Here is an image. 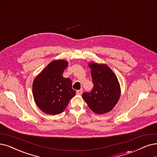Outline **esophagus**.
<instances>
[{"label":"esophagus","instance_id":"34e87169","mask_svg":"<svg viewBox=\"0 0 157 157\" xmlns=\"http://www.w3.org/2000/svg\"><path fill=\"white\" fill-rule=\"evenodd\" d=\"M82 90H79L77 91V95H82Z\"/></svg>","mask_w":157,"mask_h":157}]
</instances>
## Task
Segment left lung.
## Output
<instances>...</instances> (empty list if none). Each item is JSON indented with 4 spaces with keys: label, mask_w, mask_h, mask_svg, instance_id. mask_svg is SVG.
Returning a JSON list of instances; mask_svg holds the SVG:
<instances>
[{
    "label": "left lung",
    "mask_w": 157,
    "mask_h": 157,
    "mask_svg": "<svg viewBox=\"0 0 157 157\" xmlns=\"http://www.w3.org/2000/svg\"><path fill=\"white\" fill-rule=\"evenodd\" d=\"M93 88L84 92L82 98L89 108L97 114L108 113L113 108L121 96V87L115 74L105 64L90 63Z\"/></svg>",
    "instance_id": "8db88e82"
}]
</instances>
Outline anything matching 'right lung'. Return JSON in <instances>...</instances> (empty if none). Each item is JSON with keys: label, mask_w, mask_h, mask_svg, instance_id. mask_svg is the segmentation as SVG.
Here are the masks:
<instances>
[{"label": "right lung", "mask_w": 157, "mask_h": 157, "mask_svg": "<svg viewBox=\"0 0 157 157\" xmlns=\"http://www.w3.org/2000/svg\"><path fill=\"white\" fill-rule=\"evenodd\" d=\"M67 64L66 60H53L34 79L33 94L35 102L46 114L61 113L76 94L72 89L71 80L62 76Z\"/></svg>", "instance_id": "add662e5"}]
</instances>
